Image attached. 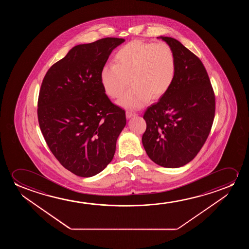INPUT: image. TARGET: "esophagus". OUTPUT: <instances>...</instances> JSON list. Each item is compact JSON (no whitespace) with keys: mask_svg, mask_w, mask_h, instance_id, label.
<instances>
[{"mask_svg":"<svg viewBox=\"0 0 249 249\" xmlns=\"http://www.w3.org/2000/svg\"><path fill=\"white\" fill-rule=\"evenodd\" d=\"M136 113L133 112V111H132V110H126V118H131V117H133V116H136Z\"/></svg>","mask_w":249,"mask_h":249,"instance_id":"obj_1","label":"esophagus"}]
</instances>
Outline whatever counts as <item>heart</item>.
Returning <instances> with one entry per match:
<instances>
[{
	"label": "heart",
	"mask_w": 249,
	"mask_h": 249,
	"mask_svg": "<svg viewBox=\"0 0 249 249\" xmlns=\"http://www.w3.org/2000/svg\"><path fill=\"white\" fill-rule=\"evenodd\" d=\"M115 65H106L100 81L106 94L119 99L128 86L132 88L120 100L126 108H140L150 100L167 93L174 83L177 60L173 48L166 42L130 41L115 54Z\"/></svg>",
	"instance_id": "1"
}]
</instances>
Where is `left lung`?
<instances>
[{"label":"left lung","mask_w":249,"mask_h":249,"mask_svg":"<svg viewBox=\"0 0 249 249\" xmlns=\"http://www.w3.org/2000/svg\"><path fill=\"white\" fill-rule=\"evenodd\" d=\"M160 38L173 48L177 71L167 93L143 114L146 130L142 143L155 163L176 168L193 160L208 139L215 96L200 58L176 39Z\"/></svg>","instance_id":"8db88e82"}]
</instances>
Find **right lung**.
<instances>
[{
	"label": "right lung",
	"mask_w": 249,
	"mask_h": 249,
	"mask_svg": "<svg viewBox=\"0 0 249 249\" xmlns=\"http://www.w3.org/2000/svg\"><path fill=\"white\" fill-rule=\"evenodd\" d=\"M123 38L75 46L48 70L38 98L39 126L49 149L67 170L89 178L112 160L126 126L125 110L106 95L100 72Z\"/></svg>",
	"instance_id": "obj_1"
}]
</instances>
